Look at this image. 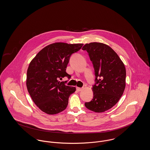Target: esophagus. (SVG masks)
Instances as JSON below:
<instances>
[{"label":"esophagus","mask_w":150,"mask_h":150,"mask_svg":"<svg viewBox=\"0 0 150 150\" xmlns=\"http://www.w3.org/2000/svg\"><path fill=\"white\" fill-rule=\"evenodd\" d=\"M82 88H79V87H76V90L78 91V92H79V91H81V90H82Z\"/></svg>","instance_id":"1"}]
</instances>
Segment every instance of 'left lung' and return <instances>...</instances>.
I'll list each match as a JSON object with an SVG mask.
<instances>
[{
	"instance_id": "obj_1",
	"label": "left lung",
	"mask_w": 150,
	"mask_h": 150,
	"mask_svg": "<svg viewBox=\"0 0 150 150\" xmlns=\"http://www.w3.org/2000/svg\"><path fill=\"white\" fill-rule=\"evenodd\" d=\"M82 50L88 53L95 75L93 97L84 105L90 110L104 112L115 106L123 95L126 75L125 65L117 54L104 44H86Z\"/></svg>"
}]
</instances>
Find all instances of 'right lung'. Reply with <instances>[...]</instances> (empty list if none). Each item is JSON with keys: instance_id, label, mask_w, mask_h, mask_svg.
<instances>
[{"instance_id": "right-lung-1", "label": "right lung", "mask_w": 150, "mask_h": 150, "mask_svg": "<svg viewBox=\"0 0 150 150\" xmlns=\"http://www.w3.org/2000/svg\"><path fill=\"white\" fill-rule=\"evenodd\" d=\"M83 44L57 42L42 49L30 62L27 75V87L32 100L48 115H55L67 106L69 98L75 87L66 86L59 79L70 75L66 67L71 55L78 52Z\"/></svg>"}]
</instances>
